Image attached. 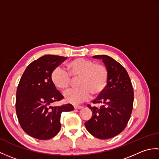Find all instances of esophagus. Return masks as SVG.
<instances>
[{"label":"esophagus","mask_w":159,"mask_h":159,"mask_svg":"<svg viewBox=\"0 0 159 159\" xmlns=\"http://www.w3.org/2000/svg\"><path fill=\"white\" fill-rule=\"evenodd\" d=\"M74 109H80L82 108V106H80V105H74Z\"/></svg>","instance_id":"esophagus-1"}]
</instances>
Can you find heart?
Wrapping results in <instances>:
<instances>
[{"mask_svg":"<svg viewBox=\"0 0 159 159\" xmlns=\"http://www.w3.org/2000/svg\"><path fill=\"white\" fill-rule=\"evenodd\" d=\"M66 70L60 67L54 69L50 79L56 88L65 90L72 83V78L79 77L78 80V89L67 91L64 97L67 102L77 104L88 100L92 93L99 96L104 92L107 86L109 73L103 64L95 63L93 61L83 58H77L67 64Z\"/></svg>","mask_w":159,"mask_h":159,"instance_id":"b5f03b06","label":"heart"}]
</instances>
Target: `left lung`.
Segmentation results:
<instances>
[{
    "instance_id": "1",
    "label": "left lung",
    "mask_w": 159,
    "mask_h": 159,
    "mask_svg": "<svg viewBox=\"0 0 159 159\" xmlns=\"http://www.w3.org/2000/svg\"><path fill=\"white\" fill-rule=\"evenodd\" d=\"M102 59L109 73L107 86L93 104L100 107L87 105L92 117L85 123L89 133L100 139L112 138L126 128L133 110L134 92L128 72L120 63L107 55H96Z\"/></svg>"
}]
</instances>
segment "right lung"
Segmentation results:
<instances>
[{
	"instance_id": "1",
	"label": "right lung",
	"mask_w": 159,
	"mask_h": 159,
	"mask_svg": "<svg viewBox=\"0 0 159 159\" xmlns=\"http://www.w3.org/2000/svg\"><path fill=\"white\" fill-rule=\"evenodd\" d=\"M66 59L61 56H42L29 64L20 79L16 92L17 117L24 131L36 139L56 136L61 129V113L74 110L70 104L52 106L63 96L53 85L50 74Z\"/></svg>"
}]
</instances>
